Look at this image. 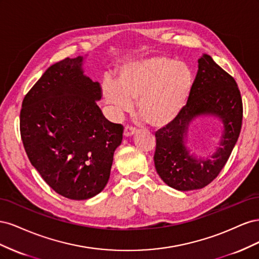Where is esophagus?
Returning <instances> with one entry per match:
<instances>
[{"mask_svg": "<svg viewBox=\"0 0 259 259\" xmlns=\"http://www.w3.org/2000/svg\"><path fill=\"white\" fill-rule=\"evenodd\" d=\"M136 133V130L134 128V127H131V126H125V128H124V133H123V135H124V137H131V136H133Z\"/></svg>", "mask_w": 259, "mask_h": 259, "instance_id": "obj_1", "label": "esophagus"}]
</instances>
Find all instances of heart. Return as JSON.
<instances>
[{"label":"heart","mask_w":259,"mask_h":259,"mask_svg":"<svg viewBox=\"0 0 259 259\" xmlns=\"http://www.w3.org/2000/svg\"><path fill=\"white\" fill-rule=\"evenodd\" d=\"M193 76L184 62L163 56L140 58L123 65L115 82H103V98L111 114L120 117L137 101V112L155 128L170 124L183 111Z\"/></svg>","instance_id":"1"}]
</instances>
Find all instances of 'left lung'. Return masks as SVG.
<instances>
[{"label": "left lung", "mask_w": 259, "mask_h": 259, "mask_svg": "<svg viewBox=\"0 0 259 259\" xmlns=\"http://www.w3.org/2000/svg\"><path fill=\"white\" fill-rule=\"evenodd\" d=\"M198 64L183 111L155 133L156 173L167 186L179 191L201 189L213 182L228 161L242 125L243 107L237 82L207 54L202 55ZM202 115L218 117L224 127L217 151L206 158L191 155L186 145L190 124Z\"/></svg>", "instance_id": "1"}]
</instances>
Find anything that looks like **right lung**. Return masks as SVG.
Returning <instances> with one entry per match:
<instances>
[{
  "label": "right lung",
  "instance_id": "obj_1",
  "mask_svg": "<svg viewBox=\"0 0 259 259\" xmlns=\"http://www.w3.org/2000/svg\"><path fill=\"white\" fill-rule=\"evenodd\" d=\"M84 57L51 66L23 98L20 134L31 164L54 191L88 200L104 190L123 126L97 101L100 85L84 74Z\"/></svg>",
  "mask_w": 259,
  "mask_h": 259
}]
</instances>
